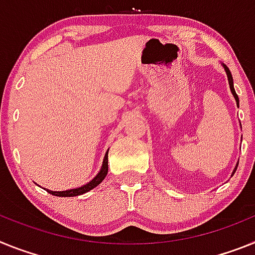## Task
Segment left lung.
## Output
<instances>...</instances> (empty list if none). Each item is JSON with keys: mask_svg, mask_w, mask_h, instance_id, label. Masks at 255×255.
Returning a JSON list of instances; mask_svg holds the SVG:
<instances>
[{"mask_svg": "<svg viewBox=\"0 0 255 255\" xmlns=\"http://www.w3.org/2000/svg\"><path fill=\"white\" fill-rule=\"evenodd\" d=\"M223 68H225L226 74H227V78H229V85H230V88H231L232 95H234L235 100H236V104H238V105H239V97H238V95H236V92H235V88H234V79H232L231 72H230V69H229V68H227V66H226V65H223ZM234 173H235V170H234Z\"/></svg>", "mask_w": 255, "mask_h": 255, "instance_id": "obj_1", "label": "left lung"}]
</instances>
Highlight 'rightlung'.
Listing matches in <instances>:
<instances>
[{
  "label": "right lung",
  "mask_w": 255,
  "mask_h": 255,
  "mask_svg": "<svg viewBox=\"0 0 255 255\" xmlns=\"http://www.w3.org/2000/svg\"><path fill=\"white\" fill-rule=\"evenodd\" d=\"M108 151H109V150H108ZM108 151H106L105 158H104L103 167H101L100 172L97 173V176L94 177V180H91L88 183L81 186V187H77V189L65 190V191H51V190H47V192H50L51 195H55V196L70 198V196H78V195L86 194V192H88L90 190L95 189L96 186H99L101 182H103L104 178H105L106 174H108Z\"/></svg>",
  "instance_id": "add662e5"
}]
</instances>
